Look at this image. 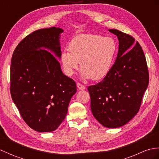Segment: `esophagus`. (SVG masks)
<instances>
[{
  "label": "esophagus",
  "mask_w": 159,
  "mask_h": 159,
  "mask_svg": "<svg viewBox=\"0 0 159 159\" xmlns=\"http://www.w3.org/2000/svg\"><path fill=\"white\" fill-rule=\"evenodd\" d=\"M77 90H85V89H86V86L80 83H77Z\"/></svg>",
  "instance_id": "obj_1"
}]
</instances>
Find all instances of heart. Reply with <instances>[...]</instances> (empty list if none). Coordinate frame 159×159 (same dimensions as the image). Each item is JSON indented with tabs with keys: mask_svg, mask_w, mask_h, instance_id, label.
I'll list each match as a JSON object with an SVG mask.
<instances>
[{
	"mask_svg": "<svg viewBox=\"0 0 159 159\" xmlns=\"http://www.w3.org/2000/svg\"><path fill=\"white\" fill-rule=\"evenodd\" d=\"M69 51L61 55V62L68 76L74 75L81 62V75L84 79L104 78L113 67L117 45L111 37L97 34L77 35L69 44Z\"/></svg>",
	"mask_w": 159,
	"mask_h": 159,
	"instance_id": "b5f03b06",
	"label": "heart"
}]
</instances>
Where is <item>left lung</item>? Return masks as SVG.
Listing matches in <instances>:
<instances>
[{"label":"left lung","instance_id":"left-lung-1","mask_svg":"<svg viewBox=\"0 0 159 159\" xmlns=\"http://www.w3.org/2000/svg\"><path fill=\"white\" fill-rule=\"evenodd\" d=\"M117 36L119 51L115 63L104 78L88 86L91 111L103 126L117 128L138 113L149 83L146 60L140 44L130 35L109 30Z\"/></svg>","mask_w":159,"mask_h":159}]
</instances>
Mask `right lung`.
<instances>
[{"label": "right lung", "mask_w": 159, "mask_h": 159, "mask_svg": "<svg viewBox=\"0 0 159 159\" xmlns=\"http://www.w3.org/2000/svg\"><path fill=\"white\" fill-rule=\"evenodd\" d=\"M62 32L56 27L35 31L19 42L11 59V98L27 125L39 132L58 128L77 92L55 57L61 58Z\"/></svg>", "instance_id": "add662e5"}]
</instances>
